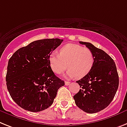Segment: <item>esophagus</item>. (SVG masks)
I'll return each mask as SVG.
<instances>
[{"label":"esophagus","mask_w":127,"mask_h":127,"mask_svg":"<svg viewBox=\"0 0 127 127\" xmlns=\"http://www.w3.org/2000/svg\"><path fill=\"white\" fill-rule=\"evenodd\" d=\"M70 82H68V81H65V84L66 85V86H68V85L69 84Z\"/></svg>","instance_id":"esophagus-1"}]
</instances>
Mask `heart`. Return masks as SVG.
<instances>
[{"label": "heart", "mask_w": 127, "mask_h": 127, "mask_svg": "<svg viewBox=\"0 0 127 127\" xmlns=\"http://www.w3.org/2000/svg\"><path fill=\"white\" fill-rule=\"evenodd\" d=\"M94 64L92 51L87 47L76 44H67L60 50L59 55L52 53L49 56V64L56 74H60L68 67L67 75L82 78L92 70Z\"/></svg>", "instance_id": "obj_1"}]
</instances>
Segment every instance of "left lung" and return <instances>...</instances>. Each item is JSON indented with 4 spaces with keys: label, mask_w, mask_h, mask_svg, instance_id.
<instances>
[{
    "label": "left lung",
    "mask_w": 127,
    "mask_h": 127,
    "mask_svg": "<svg viewBox=\"0 0 127 127\" xmlns=\"http://www.w3.org/2000/svg\"><path fill=\"white\" fill-rule=\"evenodd\" d=\"M79 43L92 51L94 64L90 73L76 82L81 89L73 98L79 108L94 114L102 110L112 101L119 86V76L116 64L108 54L90 43Z\"/></svg>",
    "instance_id": "1"
}]
</instances>
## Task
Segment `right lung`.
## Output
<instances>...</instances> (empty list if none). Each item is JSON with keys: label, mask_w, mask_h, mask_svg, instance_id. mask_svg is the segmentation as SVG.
<instances>
[{"label": "right lung", "mask_w": 127, "mask_h": 127, "mask_svg": "<svg viewBox=\"0 0 127 127\" xmlns=\"http://www.w3.org/2000/svg\"><path fill=\"white\" fill-rule=\"evenodd\" d=\"M63 41L44 39L20 48L8 61L6 81L9 95L20 107L37 112L51 106L65 85L54 75L49 56Z\"/></svg>", "instance_id": "add662e5"}]
</instances>
